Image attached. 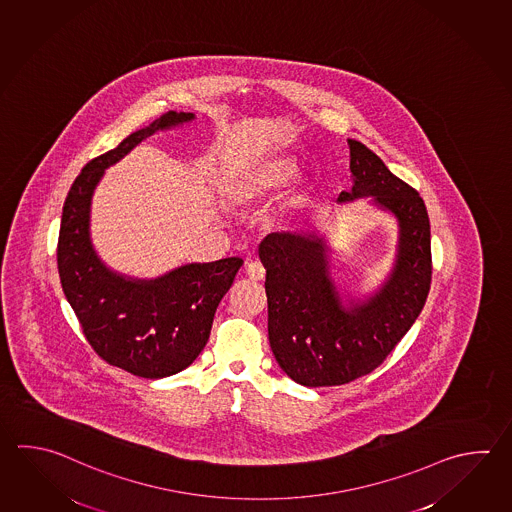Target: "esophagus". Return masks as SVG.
<instances>
[{"label":"esophagus","instance_id":"34e87169","mask_svg":"<svg viewBox=\"0 0 512 512\" xmlns=\"http://www.w3.org/2000/svg\"><path fill=\"white\" fill-rule=\"evenodd\" d=\"M246 275L250 277L251 281H262L264 275H266V270H264L261 262L251 261L246 266Z\"/></svg>","mask_w":512,"mask_h":512}]
</instances>
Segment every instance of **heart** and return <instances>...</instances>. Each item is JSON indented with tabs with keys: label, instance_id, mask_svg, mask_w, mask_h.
Instances as JSON below:
<instances>
[{
	"label": "heart",
	"instance_id": "b5f03b06",
	"mask_svg": "<svg viewBox=\"0 0 512 512\" xmlns=\"http://www.w3.org/2000/svg\"><path fill=\"white\" fill-rule=\"evenodd\" d=\"M297 173V164L288 155L262 158L253 164L240 167L224 186V197L233 206H244L268 197L273 191L284 188ZM301 197H290L284 208H293Z\"/></svg>",
	"mask_w": 512,
	"mask_h": 512
}]
</instances>
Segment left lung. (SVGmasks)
<instances>
[{
	"instance_id": "obj_1",
	"label": "left lung",
	"mask_w": 512,
	"mask_h": 512,
	"mask_svg": "<svg viewBox=\"0 0 512 512\" xmlns=\"http://www.w3.org/2000/svg\"><path fill=\"white\" fill-rule=\"evenodd\" d=\"M348 146L354 186L337 200L374 197L399 226L396 266L381 290L345 306L328 273L324 239L310 231L270 233L259 244L270 346L286 376L304 386L345 385L376 370L416 323L430 290L425 202L365 144Z\"/></svg>"
}]
</instances>
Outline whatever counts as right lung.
<instances>
[{"mask_svg":"<svg viewBox=\"0 0 512 512\" xmlns=\"http://www.w3.org/2000/svg\"><path fill=\"white\" fill-rule=\"evenodd\" d=\"M169 111L151 126L124 138L115 149L85 164L63 204L58 273L85 339L109 365L146 379L188 368L208 343L213 317L242 266L239 257L186 264L153 281L111 272L89 235L94 188L104 171L158 129L193 120Z\"/></svg>","mask_w":512,"mask_h":512,"instance_id":"1","label":"right lung"}]
</instances>
